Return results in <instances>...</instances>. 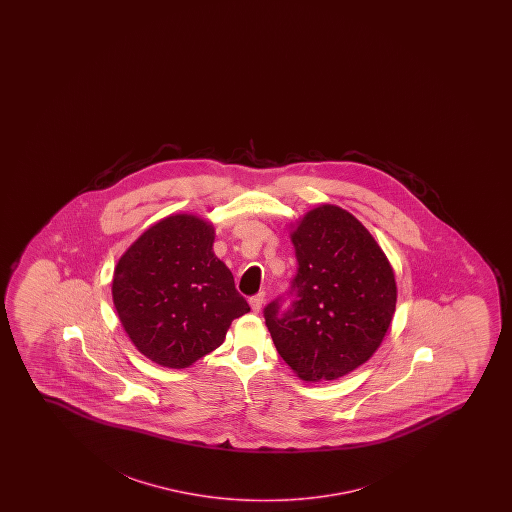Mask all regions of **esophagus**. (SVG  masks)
I'll return each instance as SVG.
<instances>
[{
    "mask_svg": "<svg viewBox=\"0 0 512 512\" xmlns=\"http://www.w3.org/2000/svg\"><path fill=\"white\" fill-rule=\"evenodd\" d=\"M264 299H266V294H264V292H259V294L250 297V306H252V309L255 311V313H259L260 309H262Z\"/></svg>",
    "mask_w": 512,
    "mask_h": 512,
    "instance_id": "esophagus-1",
    "label": "esophagus"
}]
</instances>
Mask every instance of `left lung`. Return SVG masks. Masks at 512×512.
<instances>
[{"label": "left lung", "mask_w": 512, "mask_h": 512, "mask_svg": "<svg viewBox=\"0 0 512 512\" xmlns=\"http://www.w3.org/2000/svg\"><path fill=\"white\" fill-rule=\"evenodd\" d=\"M292 243L297 274L264 308L267 329L299 378L332 381L378 350L395 313V274L371 232L334 204L308 211Z\"/></svg>", "instance_id": "left-lung-1"}]
</instances>
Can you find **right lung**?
Masks as SVG:
<instances>
[{
    "mask_svg": "<svg viewBox=\"0 0 512 512\" xmlns=\"http://www.w3.org/2000/svg\"><path fill=\"white\" fill-rule=\"evenodd\" d=\"M213 225L171 215L143 232L113 273V304L134 346L155 364L185 369L224 343L250 306L213 253Z\"/></svg>",
    "mask_w": 512,
    "mask_h": 512,
    "instance_id": "obj_1",
    "label": "right lung"
}]
</instances>
